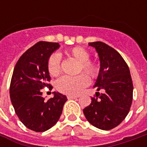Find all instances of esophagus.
<instances>
[{
  "mask_svg": "<svg viewBox=\"0 0 147 147\" xmlns=\"http://www.w3.org/2000/svg\"><path fill=\"white\" fill-rule=\"evenodd\" d=\"M67 99H69V100H71V99H76L78 97L77 96H73V95H68L67 96Z\"/></svg>",
  "mask_w": 147,
  "mask_h": 147,
  "instance_id": "34e87169",
  "label": "esophagus"
}]
</instances>
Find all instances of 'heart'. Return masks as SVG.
<instances>
[{"mask_svg": "<svg viewBox=\"0 0 147 147\" xmlns=\"http://www.w3.org/2000/svg\"><path fill=\"white\" fill-rule=\"evenodd\" d=\"M65 53L69 57L74 58L79 63L78 71H84L91 78H96L98 76V64L93 61H90V53L86 49L76 46L69 49L65 51ZM48 70L50 75L53 76H58L61 72V57L57 53L51 55L48 61ZM90 79L85 74H80L76 76L61 77L57 81V89L60 92L68 95H77L82 92L84 87L88 86Z\"/></svg>", "mask_w": 147, "mask_h": 147, "instance_id": "b5f03b06", "label": "heart"}]
</instances>
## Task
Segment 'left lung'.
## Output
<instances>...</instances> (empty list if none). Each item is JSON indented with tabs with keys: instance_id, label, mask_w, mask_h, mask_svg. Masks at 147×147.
<instances>
[{
	"instance_id": "8db88e82",
	"label": "left lung",
	"mask_w": 147,
	"mask_h": 147,
	"mask_svg": "<svg viewBox=\"0 0 147 147\" xmlns=\"http://www.w3.org/2000/svg\"><path fill=\"white\" fill-rule=\"evenodd\" d=\"M100 61V71L94 87L98 91L91 103L83 109L93 126L110 130L118 126L128 114L132 102L133 84L129 67L121 55L102 42H90Z\"/></svg>"
}]
</instances>
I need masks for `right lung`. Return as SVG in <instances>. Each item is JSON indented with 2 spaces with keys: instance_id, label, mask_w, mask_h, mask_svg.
<instances>
[{
  "instance_id": "1",
  "label": "right lung",
  "mask_w": 147,
  "mask_h": 147,
  "mask_svg": "<svg viewBox=\"0 0 147 147\" xmlns=\"http://www.w3.org/2000/svg\"><path fill=\"white\" fill-rule=\"evenodd\" d=\"M59 47L57 42L36 43L21 56L11 77L9 92L15 112L27 128L37 132L54 126L67 100L64 94L53 92V98L45 101L41 91L50 86L48 61Z\"/></svg>"
}]
</instances>
